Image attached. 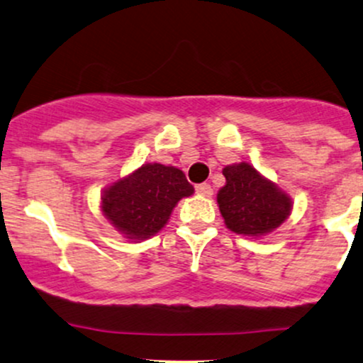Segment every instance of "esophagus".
<instances>
[{"label": "esophagus", "mask_w": 363, "mask_h": 363, "mask_svg": "<svg viewBox=\"0 0 363 363\" xmlns=\"http://www.w3.org/2000/svg\"><path fill=\"white\" fill-rule=\"evenodd\" d=\"M196 193H198L199 196H205V198H210L211 194H213V189H211L210 184H198L196 186Z\"/></svg>", "instance_id": "obj_1"}]
</instances>
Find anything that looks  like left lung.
Listing matches in <instances>:
<instances>
[{
	"instance_id": "left-lung-1",
	"label": "left lung",
	"mask_w": 363,
	"mask_h": 363,
	"mask_svg": "<svg viewBox=\"0 0 363 363\" xmlns=\"http://www.w3.org/2000/svg\"><path fill=\"white\" fill-rule=\"evenodd\" d=\"M225 186L216 194L225 227L237 235L259 239L281 227L294 210L290 194L249 162L225 165Z\"/></svg>"
}]
</instances>
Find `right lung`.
Listing matches in <instances>:
<instances>
[{"instance_id":"add662e5","label":"right lung","mask_w":363,"mask_h":363,"mask_svg":"<svg viewBox=\"0 0 363 363\" xmlns=\"http://www.w3.org/2000/svg\"><path fill=\"white\" fill-rule=\"evenodd\" d=\"M193 193L181 169L143 164L102 191L101 211L124 239L141 242L157 235L177 203Z\"/></svg>"}]
</instances>
